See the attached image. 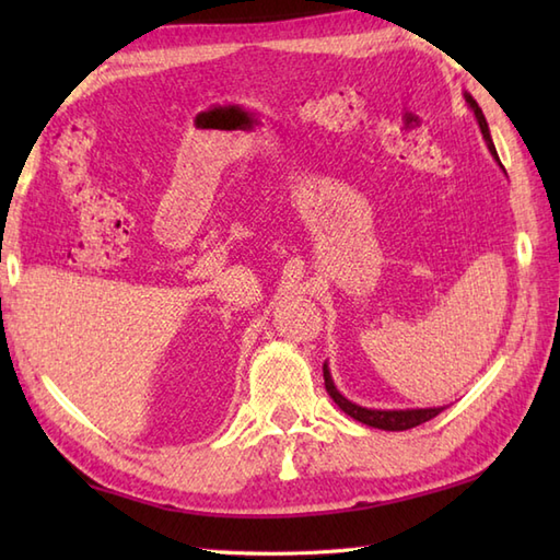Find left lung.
<instances>
[{
  "label": "left lung",
  "instance_id": "left-lung-1",
  "mask_svg": "<svg viewBox=\"0 0 560 560\" xmlns=\"http://www.w3.org/2000/svg\"><path fill=\"white\" fill-rule=\"evenodd\" d=\"M462 96H464V101H467L474 117H477V125L481 129V137L486 141V147H489V151H491V156L495 159L498 165H501V159H498V151L493 147V139H491L489 122H486V117H483V113L479 108V103L474 101L471 93H467V91H464ZM323 373H325V387L329 392V397L335 399L337 407L347 416H351V419L359 421V423H365V425H371V428H380V431H407V428H416V425H421L425 421L435 419V416L445 409V407H428V409H368V407H361V404H355V401H351V399H347V397L341 395V392L335 385V380H331L327 361L323 365Z\"/></svg>",
  "mask_w": 560,
  "mask_h": 560
}]
</instances>
